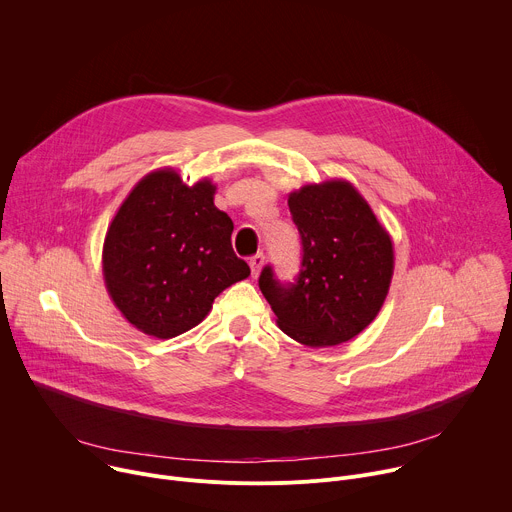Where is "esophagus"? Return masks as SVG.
Returning <instances> with one entry per match:
<instances>
[{
	"instance_id": "34e87169",
	"label": "esophagus",
	"mask_w": 512,
	"mask_h": 512,
	"mask_svg": "<svg viewBox=\"0 0 512 512\" xmlns=\"http://www.w3.org/2000/svg\"><path fill=\"white\" fill-rule=\"evenodd\" d=\"M263 265H265V255H263V253H257V255H253V257L249 259L251 275H253V277H257V275H259V271L263 269Z\"/></svg>"
}]
</instances>
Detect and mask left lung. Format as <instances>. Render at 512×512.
I'll return each instance as SVG.
<instances>
[{
  "label": "left lung",
  "mask_w": 512,
  "mask_h": 512,
  "mask_svg": "<svg viewBox=\"0 0 512 512\" xmlns=\"http://www.w3.org/2000/svg\"><path fill=\"white\" fill-rule=\"evenodd\" d=\"M304 257L296 283L263 267L259 289L277 326L322 348L348 342L381 312L395 269L393 241L362 194L346 180L306 184L287 196Z\"/></svg>",
  "instance_id": "8db88e82"
}]
</instances>
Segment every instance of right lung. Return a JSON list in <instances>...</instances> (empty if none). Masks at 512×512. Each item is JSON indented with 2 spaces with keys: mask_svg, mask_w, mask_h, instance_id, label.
Wrapping results in <instances>:
<instances>
[{
  "mask_svg": "<svg viewBox=\"0 0 512 512\" xmlns=\"http://www.w3.org/2000/svg\"><path fill=\"white\" fill-rule=\"evenodd\" d=\"M216 186H188L174 168L145 174L121 202L103 243V279L139 332L174 338L198 326L214 298L251 275L231 245L233 221Z\"/></svg>",
  "mask_w": 512,
  "mask_h": 512,
  "instance_id": "1",
  "label": "right lung"
}]
</instances>
